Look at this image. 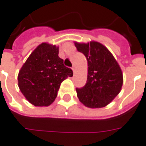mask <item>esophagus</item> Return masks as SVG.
Wrapping results in <instances>:
<instances>
[{
    "mask_svg": "<svg viewBox=\"0 0 146 146\" xmlns=\"http://www.w3.org/2000/svg\"><path fill=\"white\" fill-rule=\"evenodd\" d=\"M72 69H73V73H75V72H76V66H75V65H73V67H72Z\"/></svg>",
    "mask_w": 146,
    "mask_h": 146,
    "instance_id": "esophagus-1",
    "label": "esophagus"
}]
</instances>
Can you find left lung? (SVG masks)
Segmentation results:
<instances>
[{
  "label": "left lung",
  "instance_id": "left-lung-1",
  "mask_svg": "<svg viewBox=\"0 0 146 146\" xmlns=\"http://www.w3.org/2000/svg\"><path fill=\"white\" fill-rule=\"evenodd\" d=\"M75 46L85 55L88 64L86 85L76 88L80 102L92 109L105 107L121 91L123 82L121 68L110 51L97 41L75 42Z\"/></svg>",
  "mask_w": 146,
  "mask_h": 146
}]
</instances>
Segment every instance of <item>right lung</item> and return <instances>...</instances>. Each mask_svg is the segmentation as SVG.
Wrapping results in <instances>:
<instances>
[{
  "mask_svg": "<svg viewBox=\"0 0 146 146\" xmlns=\"http://www.w3.org/2000/svg\"><path fill=\"white\" fill-rule=\"evenodd\" d=\"M59 47L41 43L31 53L21 68L19 87L32 105L48 106L54 102L61 82L73 76L71 68L59 57Z\"/></svg>",
  "mask_w": 146,
  "mask_h": 146,
  "instance_id": "obj_1",
  "label": "right lung"
}]
</instances>
